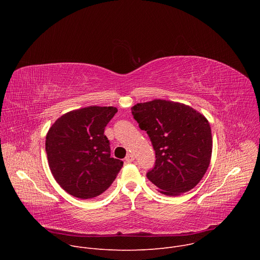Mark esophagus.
Listing matches in <instances>:
<instances>
[{
	"mask_svg": "<svg viewBox=\"0 0 260 260\" xmlns=\"http://www.w3.org/2000/svg\"><path fill=\"white\" fill-rule=\"evenodd\" d=\"M135 160V155L132 154V153H128L126 156H125V161L126 162H132Z\"/></svg>",
	"mask_w": 260,
	"mask_h": 260,
	"instance_id": "obj_1",
	"label": "esophagus"
}]
</instances>
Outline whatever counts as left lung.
<instances>
[{
	"instance_id": "left-lung-1",
	"label": "left lung",
	"mask_w": 260,
	"mask_h": 260,
	"mask_svg": "<svg viewBox=\"0 0 260 260\" xmlns=\"http://www.w3.org/2000/svg\"><path fill=\"white\" fill-rule=\"evenodd\" d=\"M132 114L155 151L148 180L171 197L197 186L212 155V133L206 117L189 106L165 100L137 104Z\"/></svg>"
}]
</instances>
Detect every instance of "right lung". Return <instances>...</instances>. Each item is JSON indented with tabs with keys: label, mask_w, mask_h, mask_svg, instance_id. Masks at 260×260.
<instances>
[{
	"label": "right lung",
	"mask_w": 260,
	"mask_h": 260,
	"mask_svg": "<svg viewBox=\"0 0 260 260\" xmlns=\"http://www.w3.org/2000/svg\"><path fill=\"white\" fill-rule=\"evenodd\" d=\"M115 107H87L59 117L49 128L45 149L51 173L69 194L88 200L113 183L123 161L111 157L105 127Z\"/></svg>",
	"instance_id": "1"
}]
</instances>
